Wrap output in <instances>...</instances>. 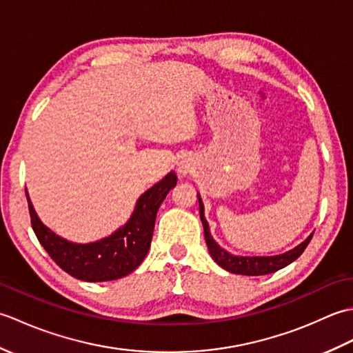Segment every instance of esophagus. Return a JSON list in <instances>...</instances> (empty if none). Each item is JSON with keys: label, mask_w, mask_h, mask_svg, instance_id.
<instances>
[{"label": "esophagus", "mask_w": 353, "mask_h": 353, "mask_svg": "<svg viewBox=\"0 0 353 353\" xmlns=\"http://www.w3.org/2000/svg\"><path fill=\"white\" fill-rule=\"evenodd\" d=\"M179 172H182V174H186V172H188V170H186V167H183V165H181V167H179Z\"/></svg>", "instance_id": "1"}]
</instances>
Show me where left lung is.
Masks as SVG:
<instances>
[{
  "label": "left lung",
  "instance_id": "8db88e82",
  "mask_svg": "<svg viewBox=\"0 0 353 353\" xmlns=\"http://www.w3.org/2000/svg\"><path fill=\"white\" fill-rule=\"evenodd\" d=\"M197 197H199V206H200V219H201V224H203L208 250L211 253V256L216 264L223 267L224 270H228L230 273L244 274V276H262V274L274 273L277 270L287 267L292 261H296L299 256H301L312 238V234H311L303 243L294 247V249L281 254H276V256H235V254L224 250L223 247L216 244V241L212 238L211 230H209V224L205 219L203 201H201L199 194Z\"/></svg>",
  "mask_w": 353,
  "mask_h": 353
}]
</instances>
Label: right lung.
<instances>
[{"mask_svg": "<svg viewBox=\"0 0 353 353\" xmlns=\"http://www.w3.org/2000/svg\"><path fill=\"white\" fill-rule=\"evenodd\" d=\"M176 183V172H168L138 199L130 220L124 226L100 241L88 244L71 243L56 235L39 220L27 190L26 196L32 228L51 259L76 279L106 282L127 276L144 261L152 244L157 209Z\"/></svg>", "mask_w": 353, "mask_h": 353, "instance_id": "obj_1", "label": "right lung"}]
</instances>
